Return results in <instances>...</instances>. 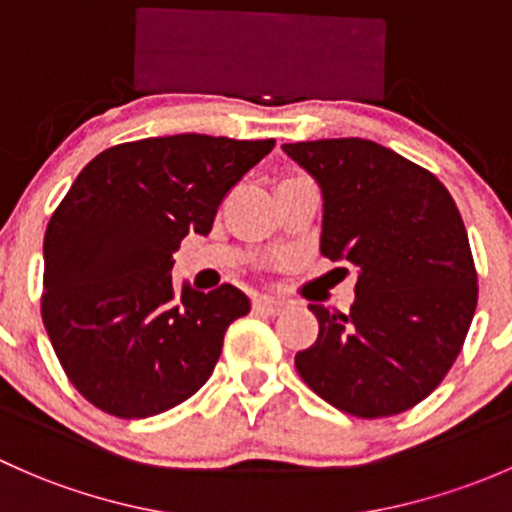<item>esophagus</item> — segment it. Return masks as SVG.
Wrapping results in <instances>:
<instances>
[{"mask_svg":"<svg viewBox=\"0 0 512 512\" xmlns=\"http://www.w3.org/2000/svg\"><path fill=\"white\" fill-rule=\"evenodd\" d=\"M252 309L260 311V314H270V316H277L279 311L284 309V304L279 299H272V297H257L252 301Z\"/></svg>","mask_w":512,"mask_h":512,"instance_id":"esophagus-1","label":"esophagus"}]
</instances>
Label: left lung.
<instances>
[{"label":"left lung","mask_w":512,"mask_h":512,"mask_svg":"<svg viewBox=\"0 0 512 512\" xmlns=\"http://www.w3.org/2000/svg\"><path fill=\"white\" fill-rule=\"evenodd\" d=\"M324 193L321 255L358 270L348 314L309 304L301 380L336 410L392 417L432 395L459 358L478 301L469 235L444 184L368 139L284 144Z\"/></svg>","instance_id":"left-lung-1"}]
</instances>
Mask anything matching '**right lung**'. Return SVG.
Wrapping results in <instances>:
<instances>
[{
	"mask_svg": "<svg viewBox=\"0 0 512 512\" xmlns=\"http://www.w3.org/2000/svg\"><path fill=\"white\" fill-rule=\"evenodd\" d=\"M274 139L174 134L90 161L48 220L41 316L68 380L122 419L171 410L211 378L228 326L250 311L230 284L176 297L171 252L208 235L218 206Z\"/></svg>",
	"mask_w": 512,
	"mask_h": 512,
	"instance_id": "add662e5",
	"label": "right lung"
}]
</instances>
